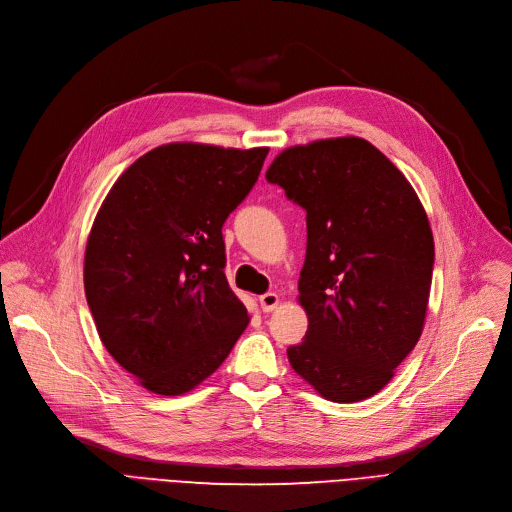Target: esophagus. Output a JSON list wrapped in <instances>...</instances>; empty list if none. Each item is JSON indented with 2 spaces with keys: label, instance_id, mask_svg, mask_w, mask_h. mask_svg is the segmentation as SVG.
<instances>
[{
  "label": "esophagus",
  "instance_id": "esophagus-1",
  "mask_svg": "<svg viewBox=\"0 0 512 512\" xmlns=\"http://www.w3.org/2000/svg\"><path fill=\"white\" fill-rule=\"evenodd\" d=\"M259 303H261L263 311H274L278 307V303H280V294L265 292V294H261V297H259Z\"/></svg>",
  "mask_w": 512,
  "mask_h": 512
}]
</instances>
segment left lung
Returning <instances> with one entry per match:
<instances>
[{
	"label": "left lung",
	"instance_id": "1",
	"mask_svg": "<svg viewBox=\"0 0 512 512\" xmlns=\"http://www.w3.org/2000/svg\"><path fill=\"white\" fill-rule=\"evenodd\" d=\"M307 211L299 301L305 340L288 361L334 402L380 392L413 351L427 311L434 236L409 180L359 137L297 145L265 174Z\"/></svg>",
	"mask_w": 512,
	"mask_h": 512
}]
</instances>
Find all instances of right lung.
<instances>
[{"mask_svg": "<svg viewBox=\"0 0 512 512\" xmlns=\"http://www.w3.org/2000/svg\"><path fill=\"white\" fill-rule=\"evenodd\" d=\"M267 149L161 145L116 180L89 234L85 294L103 346L149 392L193 390L249 324L222 226Z\"/></svg>", "mask_w": 512, "mask_h": 512, "instance_id": "obj_1", "label": "right lung"}]
</instances>
